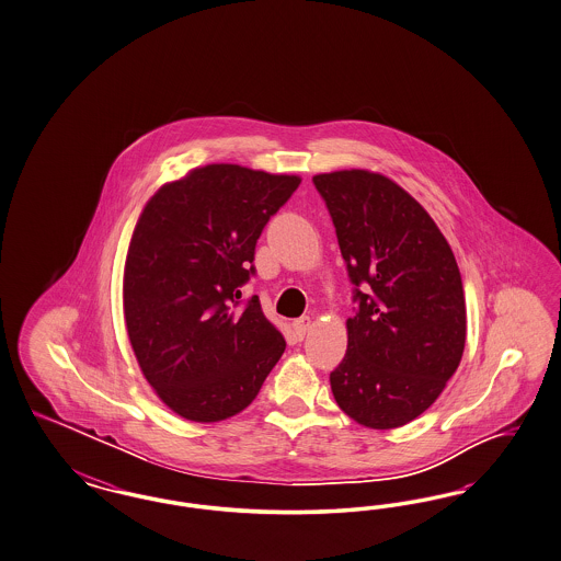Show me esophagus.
<instances>
[{
    "instance_id": "1",
    "label": "esophagus",
    "mask_w": 561,
    "mask_h": 561,
    "mask_svg": "<svg viewBox=\"0 0 561 561\" xmlns=\"http://www.w3.org/2000/svg\"><path fill=\"white\" fill-rule=\"evenodd\" d=\"M291 327H294L296 337H298V340H305L306 331L310 329V317H300V319H296V321L291 323Z\"/></svg>"
}]
</instances>
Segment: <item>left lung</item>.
<instances>
[{
  "mask_svg": "<svg viewBox=\"0 0 561 561\" xmlns=\"http://www.w3.org/2000/svg\"><path fill=\"white\" fill-rule=\"evenodd\" d=\"M312 183L335 226L356 302L331 391L357 424H409L459 368L467 335L459 265L424 207L391 179L340 170Z\"/></svg>",
  "mask_w": 561,
  "mask_h": 561,
  "instance_id": "left-lung-1",
  "label": "left lung"
}]
</instances>
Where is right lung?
I'll return each instance as SVG.
<instances>
[{"label":"right lung","instance_id":"1","mask_svg":"<svg viewBox=\"0 0 561 561\" xmlns=\"http://www.w3.org/2000/svg\"><path fill=\"white\" fill-rule=\"evenodd\" d=\"M298 176L209 164L160 188L129 244L123 308L139 368L174 413L220 422L249 408L286 350L259 296L256 240Z\"/></svg>","mask_w":561,"mask_h":561}]
</instances>
